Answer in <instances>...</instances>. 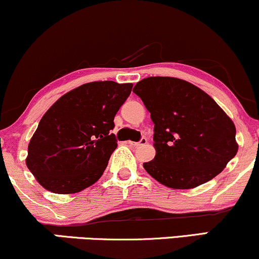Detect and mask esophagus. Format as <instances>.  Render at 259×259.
<instances>
[{"label": "esophagus", "instance_id": "obj_1", "mask_svg": "<svg viewBox=\"0 0 259 259\" xmlns=\"http://www.w3.org/2000/svg\"><path fill=\"white\" fill-rule=\"evenodd\" d=\"M146 143H148V140H146V138H143V139L140 140V142H138V143H135V142H128V144H130V145H132V146H136V148H138V146H143V145H145Z\"/></svg>", "mask_w": 259, "mask_h": 259}]
</instances>
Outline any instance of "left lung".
<instances>
[{
  "label": "left lung",
  "mask_w": 259,
  "mask_h": 259,
  "mask_svg": "<svg viewBox=\"0 0 259 259\" xmlns=\"http://www.w3.org/2000/svg\"><path fill=\"white\" fill-rule=\"evenodd\" d=\"M133 92L150 111L155 158L143 167L159 184L190 190L219 175L237 155L235 126L206 92L171 76H149Z\"/></svg>",
  "instance_id": "1"
}]
</instances>
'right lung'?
I'll return each instance as SVG.
<instances>
[{"label": "right lung", "mask_w": 259, "mask_h": 259, "mask_svg": "<svg viewBox=\"0 0 259 259\" xmlns=\"http://www.w3.org/2000/svg\"><path fill=\"white\" fill-rule=\"evenodd\" d=\"M133 84L92 81L73 89L43 115L27 148L26 165L53 193L69 194L94 185L116 149L114 117Z\"/></svg>", "instance_id": "right-lung-1"}]
</instances>
